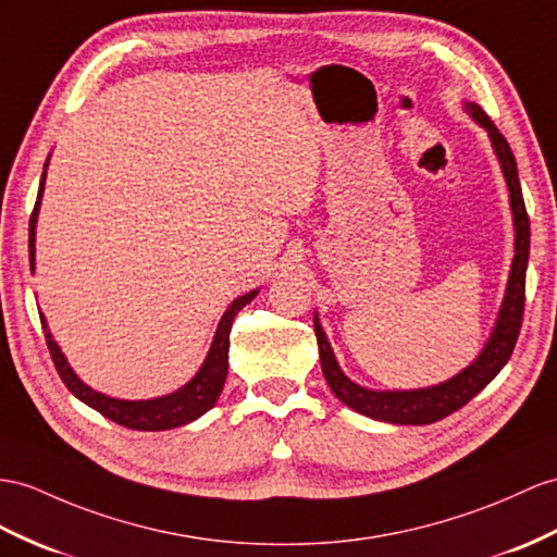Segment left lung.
Segmentation results:
<instances>
[{
    "instance_id": "8db88e82",
    "label": "left lung",
    "mask_w": 557,
    "mask_h": 557,
    "mask_svg": "<svg viewBox=\"0 0 557 557\" xmlns=\"http://www.w3.org/2000/svg\"><path fill=\"white\" fill-rule=\"evenodd\" d=\"M466 111L472 115L480 127L486 129L494 146V153L500 162V172L506 176L510 210H512V226H515V257L506 286V297L500 302V311L492 337L486 341L480 357L474 359L468 369L456 373L446 383L423 387V389H369L361 387L343 373L341 366L335 361L329 337H325L319 319L314 317V331L319 343V357H321V371L325 375V383L333 389V395L347 404L349 409L363 413L375 420H385V423L395 425H430L437 420L451 416L460 406H466L478 392L490 385L498 371L508 363L515 343L522 329V314H524V276H527V262H529V216L524 208L522 188L518 180V162L510 151L504 134L490 120L478 103H466Z\"/></svg>"
}]
</instances>
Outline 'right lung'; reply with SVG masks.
I'll list each match as a JSON object with an SVG mask.
<instances>
[{
  "mask_svg": "<svg viewBox=\"0 0 557 557\" xmlns=\"http://www.w3.org/2000/svg\"><path fill=\"white\" fill-rule=\"evenodd\" d=\"M47 165L49 162H45V174H42V182H39L37 202H35V210L30 214L28 248H30V267L33 269H35V224H37V214H39V200H42V191H45ZM255 295H257V290H250L246 295L236 297V300L228 305L224 317L220 319V323H216V333H214V341L210 345L208 357H206V361H202L200 371L191 377V381L176 392H172V395L156 397V399H141V401L106 397V395H101V392L85 385L71 369V363L65 361L57 341L51 337L45 314H39V321H42L47 347H49V355L53 359V366H57V371L61 375V381L65 383V387L71 389L79 401H85L87 406H91L94 411H99L101 416L113 420V423H117L122 428L156 432V430H172V428L191 423V420L200 418L202 413L212 409L216 397H220V392L224 387V381H226L228 333H232V323H234L238 311L246 307Z\"/></svg>",
  "mask_w": 557,
  "mask_h": 557,
  "instance_id": "obj_1",
  "label": "right lung"
}]
</instances>
